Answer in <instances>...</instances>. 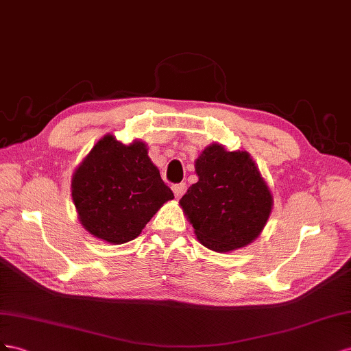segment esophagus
Instances as JSON below:
<instances>
[{
    "mask_svg": "<svg viewBox=\"0 0 351 351\" xmlns=\"http://www.w3.org/2000/svg\"><path fill=\"white\" fill-rule=\"evenodd\" d=\"M172 189H173V194H175V197H176V198H181V197L184 195V193H185L186 185H185L184 182H181V184H176V185H173V186H172Z\"/></svg>",
    "mask_w": 351,
    "mask_h": 351,
    "instance_id": "esophagus-1",
    "label": "esophagus"
}]
</instances>
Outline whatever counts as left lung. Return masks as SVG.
I'll return each mask as SVG.
<instances>
[{"instance_id":"8db88e82","label":"left lung","mask_w":351,"mask_h":351,"mask_svg":"<svg viewBox=\"0 0 351 351\" xmlns=\"http://www.w3.org/2000/svg\"><path fill=\"white\" fill-rule=\"evenodd\" d=\"M198 182L179 199L194 232L208 250L232 252L253 243L272 212V193L247 152L212 144L195 160Z\"/></svg>"}]
</instances>
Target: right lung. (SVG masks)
Returning a JSON list of instances; mask_svg holds the SVG:
<instances>
[{
	"instance_id": "1",
	"label": "right lung",
	"mask_w": 351,
	"mask_h": 351,
	"mask_svg": "<svg viewBox=\"0 0 351 351\" xmlns=\"http://www.w3.org/2000/svg\"><path fill=\"white\" fill-rule=\"evenodd\" d=\"M72 198L89 234L125 244L141 234L173 193L149 160L145 143L125 145L108 134L76 167Z\"/></svg>"
}]
</instances>
